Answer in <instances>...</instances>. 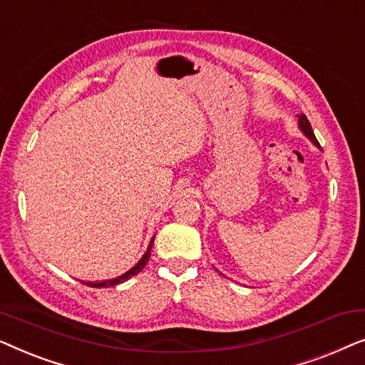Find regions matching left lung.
<instances>
[{"label": "left lung", "instance_id": "left-lung-1", "mask_svg": "<svg viewBox=\"0 0 365 365\" xmlns=\"http://www.w3.org/2000/svg\"><path fill=\"white\" fill-rule=\"evenodd\" d=\"M297 118H299V129H301L304 136H306V138L309 139V141H311V143L314 144V146H317L319 149H321V144L317 143L316 136H314V131H312V128H311V123H309V119L306 118V114H297Z\"/></svg>", "mask_w": 365, "mask_h": 365}]
</instances>
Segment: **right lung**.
Wrapping results in <instances>:
<instances>
[{
    "label": "right lung",
    "mask_w": 365,
    "mask_h": 365,
    "mask_svg": "<svg viewBox=\"0 0 365 365\" xmlns=\"http://www.w3.org/2000/svg\"><path fill=\"white\" fill-rule=\"evenodd\" d=\"M153 241H154V237L151 239V242H149L148 251L144 252V256H143L141 259H139L136 266H133L131 269H129V271H126L124 274H121V276H118V277H114V279H106V281H96V282H84V281H81V282L88 284V286H91V287H111V286H116V284H121V282H124V281H128L129 277L136 276V274L141 272L143 269H144V266H146V264H148L149 257H151Z\"/></svg>",
    "instance_id": "1"
}]
</instances>
